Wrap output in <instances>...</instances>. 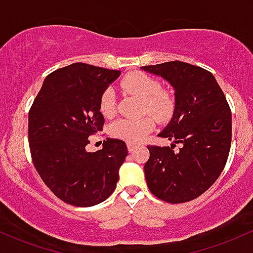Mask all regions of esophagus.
Wrapping results in <instances>:
<instances>
[{
  "label": "esophagus",
  "instance_id": "esophagus-1",
  "mask_svg": "<svg viewBox=\"0 0 253 253\" xmlns=\"http://www.w3.org/2000/svg\"><path fill=\"white\" fill-rule=\"evenodd\" d=\"M127 149H128L129 152H133V151H134V149H135V145H134V144H132V143H127Z\"/></svg>",
  "mask_w": 253,
  "mask_h": 253
}]
</instances>
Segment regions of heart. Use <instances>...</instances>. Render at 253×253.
I'll return each mask as SVG.
<instances>
[{
  "label": "heart",
  "instance_id": "heart-1",
  "mask_svg": "<svg viewBox=\"0 0 253 253\" xmlns=\"http://www.w3.org/2000/svg\"><path fill=\"white\" fill-rule=\"evenodd\" d=\"M121 87L131 95L141 98L143 110L151 113L157 120L166 121L173 115L175 101L166 90H160L156 79L143 72H131L121 80ZM99 109L105 118H110L115 113V93L108 87L99 99ZM155 120L151 115H145L137 120L115 121L110 126V134L128 143H139L154 129Z\"/></svg>",
  "mask_w": 253,
  "mask_h": 253
}]
</instances>
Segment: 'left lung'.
I'll return each instance as SVG.
<instances>
[{"mask_svg": "<svg viewBox=\"0 0 253 253\" xmlns=\"http://www.w3.org/2000/svg\"><path fill=\"white\" fill-rule=\"evenodd\" d=\"M174 88L173 118L160 133L181 148L149 145L146 184L157 198L185 203L204 193L226 166L232 143V113L215 77L181 61L144 66ZM174 144V145H175Z\"/></svg>", "mask_w": 253, "mask_h": 253, "instance_id": "8db88e82", "label": "left lung"}]
</instances>
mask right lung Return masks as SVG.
Returning a JSON list of instances; mask_svg holds the SVG:
<instances>
[{"instance_id": "1", "label": "right lung", "mask_w": 253, "mask_h": 253, "mask_svg": "<svg viewBox=\"0 0 253 253\" xmlns=\"http://www.w3.org/2000/svg\"><path fill=\"white\" fill-rule=\"evenodd\" d=\"M86 63L57 69L44 79L29 113L33 165L51 192L74 207H92L114 192L119 169L128 155L126 143L107 138L103 149L86 151L87 139L102 131L99 99L120 77Z\"/></svg>"}]
</instances>
